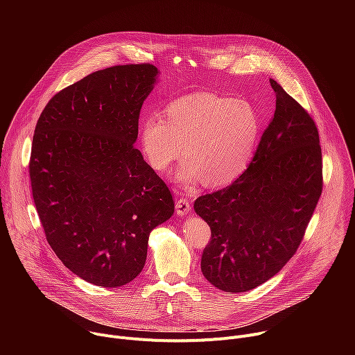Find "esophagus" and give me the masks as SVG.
<instances>
[{
    "mask_svg": "<svg viewBox=\"0 0 355 355\" xmlns=\"http://www.w3.org/2000/svg\"><path fill=\"white\" fill-rule=\"evenodd\" d=\"M189 209H191L189 199L181 196V198L177 200V204H175V212H177V215L184 216V215H187V214L189 212Z\"/></svg>",
    "mask_w": 355,
    "mask_h": 355,
    "instance_id": "obj_1",
    "label": "esophagus"
}]
</instances>
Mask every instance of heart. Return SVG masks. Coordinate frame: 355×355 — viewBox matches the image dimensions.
<instances>
[{
  "mask_svg": "<svg viewBox=\"0 0 355 355\" xmlns=\"http://www.w3.org/2000/svg\"><path fill=\"white\" fill-rule=\"evenodd\" d=\"M260 135V118L248 103L216 94L182 96L166 110V119L148 115L141 126L143 151L150 166L166 171L188 156L175 178L182 184L205 180L225 185L248 166Z\"/></svg>",
  "mask_w": 355,
  "mask_h": 355,
  "instance_id": "heart-1",
  "label": "heart"
}]
</instances>
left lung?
Returning a JSON list of instances; mask_svg holds the SVG:
<instances>
[{"label":"left lung","mask_w":355,"mask_h":355,"mask_svg":"<svg viewBox=\"0 0 355 355\" xmlns=\"http://www.w3.org/2000/svg\"><path fill=\"white\" fill-rule=\"evenodd\" d=\"M270 83L275 112L248 168L193 204L212 233L202 252V274L225 292L254 289L282 270L323 189L316 123L275 80Z\"/></svg>","instance_id":"1"}]
</instances>
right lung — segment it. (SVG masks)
Segmentation results:
<instances>
[{
    "instance_id": "1",
    "label": "right lung",
    "mask_w": 355,
    "mask_h": 355,
    "mask_svg": "<svg viewBox=\"0 0 355 355\" xmlns=\"http://www.w3.org/2000/svg\"><path fill=\"white\" fill-rule=\"evenodd\" d=\"M157 74L148 63L91 73L50 99L35 128L29 177L46 240L98 286L133 281L150 232L174 214L168 187L135 147Z\"/></svg>"
}]
</instances>
